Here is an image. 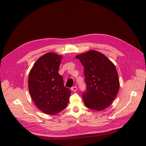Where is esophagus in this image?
I'll return each instance as SVG.
<instances>
[{"label": "esophagus", "mask_w": 146, "mask_h": 146, "mask_svg": "<svg viewBox=\"0 0 146 146\" xmlns=\"http://www.w3.org/2000/svg\"><path fill=\"white\" fill-rule=\"evenodd\" d=\"M71 90L73 92H76L77 90V87H76V86H73V87L71 88Z\"/></svg>", "instance_id": "obj_1"}]
</instances>
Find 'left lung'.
Returning <instances> with one entry per match:
<instances>
[{"label":"left lung","mask_w":146,"mask_h":146,"mask_svg":"<svg viewBox=\"0 0 146 146\" xmlns=\"http://www.w3.org/2000/svg\"><path fill=\"white\" fill-rule=\"evenodd\" d=\"M84 67L86 92L82 98L85 106L103 110L115 98L120 83L116 68L101 52L91 50L76 56Z\"/></svg>","instance_id":"obj_1"}]
</instances>
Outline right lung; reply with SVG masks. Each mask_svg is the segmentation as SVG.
Returning <instances> with one entry per match:
<instances>
[{"label":"right lung","mask_w":146,"mask_h":146,"mask_svg":"<svg viewBox=\"0 0 146 146\" xmlns=\"http://www.w3.org/2000/svg\"><path fill=\"white\" fill-rule=\"evenodd\" d=\"M62 56L48 52L40 57L31 70L28 87L36 107L46 114L54 115L66 107L71 91L58 73Z\"/></svg>","instance_id":"obj_1"}]
</instances>
